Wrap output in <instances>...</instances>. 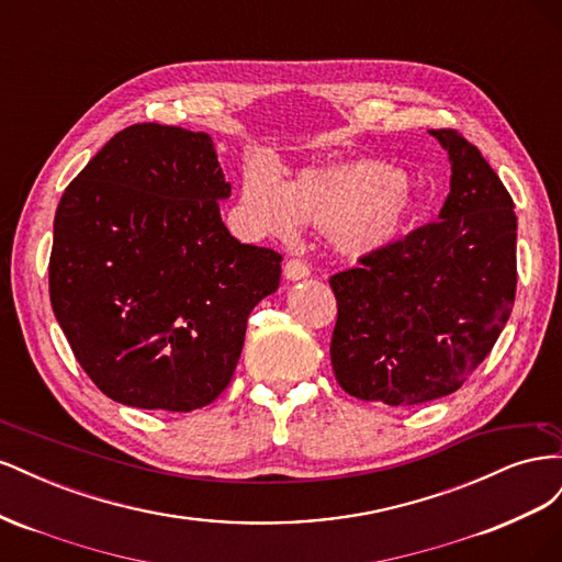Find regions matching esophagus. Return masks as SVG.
Listing matches in <instances>:
<instances>
[{
  "label": "esophagus",
  "instance_id": "34e87169",
  "mask_svg": "<svg viewBox=\"0 0 562 562\" xmlns=\"http://www.w3.org/2000/svg\"><path fill=\"white\" fill-rule=\"evenodd\" d=\"M283 274H285V279L300 281V279H307L312 274V269L304 260L291 258V260H285V265H283Z\"/></svg>",
  "mask_w": 562,
  "mask_h": 562
}]
</instances>
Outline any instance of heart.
Wrapping results in <instances>:
<instances>
[{
    "label": "heart",
    "instance_id": "1",
    "mask_svg": "<svg viewBox=\"0 0 562 562\" xmlns=\"http://www.w3.org/2000/svg\"><path fill=\"white\" fill-rule=\"evenodd\" d=\"M241 203L250 223L277 236H293L297 225L330 232L347 255L386 248L405 232L415 213V199L405 176L380 161L302 171L291 184L267 173H248Z\"/></svg>",
    "mask_w": 562,
    "mask_h": 562
}]
</instances>
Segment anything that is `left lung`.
I'll return each mask as SVG.
<instances>
[{"mask_svg": "<svg viewBox=\"0 0 562 562\" xmlns=\"http://www.w3.org/2000/svg\"><path fill=\"white\" fill-rule=\"evenodd\" d=\"M431 135L452 161L438 220L330 277V361L339 386L361 401L417 405L452 394L514 310V199L457 128Z\"/></svg>", "mask_w": 562, "mask_h": 562, "instance_id": "8db88e82", "label": "left lung"}]
</instances>
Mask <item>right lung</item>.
Masks as SVG:
<instances>
[{
	"label": "right lung",
	"instance_id": "right-lung-1",
	"mask_svg": "<svg viewBox=\"0 0 562 562\" xmlns=\"http://www.w3.org/2000/svg\"><path fill=\"white\" fill-rule=\"evenodd\" d=\"M211 135L164 124L119 131L60 196L50 307L103 394L190 413L232 382L255 304L281 255L236 241Z\"/></svg>",
	"mask_w": 562,
	"mask_h": 562
}]
</instances>
